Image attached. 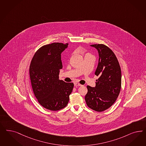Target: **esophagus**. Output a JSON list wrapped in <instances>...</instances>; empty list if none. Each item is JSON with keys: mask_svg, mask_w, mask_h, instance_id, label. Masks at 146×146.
<instances>
[{"mask_svg": "<svg viewBox=\"0 0 146 146\" xmlns=\"http://www.w3.org/2000/svg\"><path fill=\"white\" fill-rule=\"evenodd\" d=\"M74 86H76V87H77V86H82V85L80 84V83H74Z\"/></svg>", "mask_w": 146, "mask_h": 146, "instance_id": "esophagus-1", "label": "esophagus"}]
</instances>
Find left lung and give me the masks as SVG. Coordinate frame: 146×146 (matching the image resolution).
Listing matches in <instances>:
<instances>
[{"label": "left lung", "instance_id": "1", "mask_svg": "<svg viewBox=\"0 0 146 146\" xmlns=\"http://www.w3.org/2000/svg\"><path fill=\"white\" fill-rule=\"evenodd\" d=\"M98 52L99 61L95 75L99 76L96 86H87L85 97L88 107L97 112L110 108L118 98L121 85V72L115 54L104 44L90 45Z\"/></svg>", "mask_w": 146, "mask_h": 146}]
</instances>
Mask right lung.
Returning <instances> with one entry per match:
<instances>
[{
  "label": "right lung",
  "instance_id": "obj_1",
  "mask_svg": "<svg viewBox=\"0 0 146 146\" xmlns=\"http://www.w3.org/2000/svg\"><path fill=\"white\" fill-rule=\"evenodd\" d=\"M68 44L52 43L38 49L34 55L29 67V75L33 92L43 108L58 111L65 108L74 83L59 80L63 67L61 53Z\"/></svg>",
  "mask_w": 146,
  "mask_h": 146
}]
</instances>
